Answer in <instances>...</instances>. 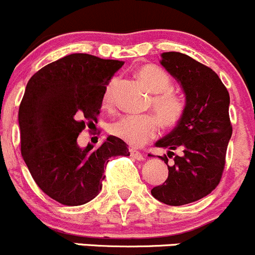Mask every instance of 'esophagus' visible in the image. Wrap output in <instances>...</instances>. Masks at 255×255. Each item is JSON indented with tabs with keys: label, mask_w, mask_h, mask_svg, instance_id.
<instances>
[{
	"label": "esophagus",
	"mask_w": 255,
	"mask_h": 255,
	"mask_svg": "<svg viewBox=\"0 0 255 255\" xmlns=\"http://www.w3.org/2000/svg\"><path fill=\"white\" fill-rule=\"evenodd\" d=\"M130 155L132 156L135 160H138V161H142L143 160V155L140 152V151L135 150V148H130Z\"/></svg>",
	"instance_id": "obj_1"
}]
</instances>
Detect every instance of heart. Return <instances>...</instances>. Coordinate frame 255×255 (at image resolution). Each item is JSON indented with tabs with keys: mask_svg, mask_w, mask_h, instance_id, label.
I'll return each instance as SVG.
<instances>
[{
	"mask_svg": "<svg viewBox=\"0 0 255 255\" xmlns=\"http://www.w3.org/2000/svg\"><path fill=\"white\" fill-rule=\"evenodd\" d=\"M137 77L152 93L151 107L155 115H124L115 120L109 127L112 135L125 141L128 145L141 146L155 137L161 125L163 128H173L182 120L186 112V100L181 95L172 92V80L170 75L153 64H145L136 70ZM117 78L107 85L103 95V104L110 107L114 98V88Z\"/></svg>",
	"mask_w": 255,
	"mask_h": 255,
	"instance_id": "obj_1",
	"label": "heart"
}]
</instances>
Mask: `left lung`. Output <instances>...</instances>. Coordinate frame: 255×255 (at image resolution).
Here are the masks:
<instances>
[{
  "instance_id": "1",
  "label": "left lung",
  "mask_w": 255,
  "mask_h": 255,
  "mask_svg": "<svg viewBox=\"0 0 255 255\" xmlns=\"http://www.w3.org/2000/svg\"><path fill=\"white\" fill-rule=\"evenodd\" d=\"M162 67L177 79L186 95L182 120L157 147L181 148L175 163L168 166L165 155L160 156L168 167L163 185L151 190V195L168 206L196 202L210 195L222 178L226 152L232 136L229 120V93L216 72L193 58L178 52L161 54Z\"/></svg>"
}]
</instances>
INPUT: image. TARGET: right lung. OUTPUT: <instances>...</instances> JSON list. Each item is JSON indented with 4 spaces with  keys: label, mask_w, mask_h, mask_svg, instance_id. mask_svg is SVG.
I'll return each mask as SVG.
<instances>
[{
    "label": "right lung",
    "mask_w": 255,
    "mask_h": 255,
    "mask_svg": "<svg viewBox=\"0 0 255 255\" xmlns=\"http://www.w3.org/2000/svg\"><path fill=\"white\" fill-rule=\"evenodd\" d=\"M123 64L74 53L43 67L27 83L18 110L22 157L38 187L62 205L95 198L109 158L130 155L115 136L98 148L77 142L85 125L97 120L105 88Z\"/></svg>",
    "instance_id": "add662e5"
}]
</instances>
